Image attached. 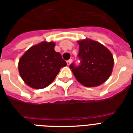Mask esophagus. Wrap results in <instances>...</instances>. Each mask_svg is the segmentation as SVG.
Returning a JSON list of instances; mask_svg holds the SVG:
<instances>
[{
	"instance_id": "esophagus-1",
	"label": "esophagus",
	"mask_w": 133,
	"mask_h": 133,
	"mask_svg": "<svg viewBox=\"0 0 133 133\" xmlns=\"http://www.w3.org/2000/svg\"><path fill=\"white\" fill-rule=\"evenodd\" d=\"M71 62H72V59H69V60H68V61L66 62V63H67V65L69 66L70 64H71Z\"/></svg>"
}]
</instances>
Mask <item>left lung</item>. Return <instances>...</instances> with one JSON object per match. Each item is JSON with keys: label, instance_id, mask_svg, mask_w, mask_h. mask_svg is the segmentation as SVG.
Listing matches in <instances>:
<instances>
[{"label": "left lung", "instance_id": "left-lung-1", "mask_svg": "<svg viewBox=\"0 0 133 133\" xmlns=\"http://www.w3.org/2000/svg\"><path fill=\"white\" fill-rule=\"evenodd\" d=\"M81 64L70 65L76 80L85 87L99 86L111 76L114 66L112 52L103 44L86 38L78 41Z\"/></svg>", "mask_w": 133, "mask_h": 133}]
</instances>
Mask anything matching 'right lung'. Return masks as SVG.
Segmentation results:
<instances>
[{
  "label": "right lung",
  "instance_id": "right-lung-1",
  "mask_svg": "<svg viewBox=\"0 0 133 133\" xmlns=\"http://www.w3.org/2000/svg\"><path fill=\"white\" fill-rule=\"evenodd\" d=\"M55 43L43 41L25 51L18 64V72L24 83L33 89L45 88L55 80L62 67L66 66Z\"/></svg>",
  "mask_w": 133,
  "mask_h": 133
}]
</instances>
